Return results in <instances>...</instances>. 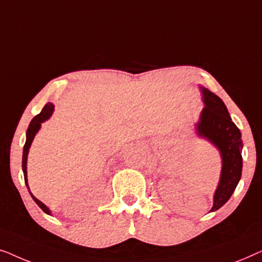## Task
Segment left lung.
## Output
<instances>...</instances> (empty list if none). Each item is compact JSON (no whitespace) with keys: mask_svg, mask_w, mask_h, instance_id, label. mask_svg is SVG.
I'll list each match as a JSON object with an SVG mask.
<instances>
[{"mask_svg":"<svg viewBox=\"0 0 262 262\" xmlns=\"http://www.w3.org/2000/svg\"><path fill=\"white\" fill-rule=\"evenodd\" d=\"M204 107L196 124V134L207 139L220 150L222 171L218 187L213 195L211 211L221 209L230 199L242 174V137L238 127L231 120L227 106L209 89L200 87Z\"/></svg>","mask_w":262,"mask_h":262,"instance_id":"left-lung-1","label":"left lung"}]
</instances>
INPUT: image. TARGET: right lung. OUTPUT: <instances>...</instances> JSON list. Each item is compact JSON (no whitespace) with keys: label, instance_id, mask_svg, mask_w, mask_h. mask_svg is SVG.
I'll return each mask as SVG.
<instances>
[{"label":"right lung","instance_id":"add662e5","mask_svg":"<svg viewBox=\"0 0 262 262\" xmlns=\"http://www.w3.org/2000/svg\"><path fill=\"white\" fill-rule=\"evenodd\" d=\"M53 110H55V106H53L51 102L46 103V105L44 106V108L41 110V112L39 113L38 116H35L33 119H32V121L30 123V126H28V128H27L26 143H25V145H24V152H23V170H24L25 182H26L28 191H30V187H28V182H27V156H28V151H30V146L32 144V142H33L34 136L37 135L39 128H40L41 123H44L45 120H48L49 118L51 117V114L53 113ZM30 193H31V191H30ZM31 196L33 198L34 202L38 204V206L40 207V209L44 211L45 213L51 214V211L49 210V207L46 206L45 204H42L40 200L35 198V196L32 194V193H31Z\"/></svg>","mask_w":262,"mask_h":262}]
</instances>
